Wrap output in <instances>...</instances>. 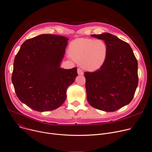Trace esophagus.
I'll list each match as a JSON object with an SVG mask.
<instances>
[{"instance_id": "esophagus-1", "label": "esophagus", "mask_w": 152, "mask_h": 152, "mask_svg": "<svg viewBox=\"0 0 152 152\" xmlns=\"http://www.w3.org/2000/svg\"><path fill=\"white\" fill-rule=\"evenodd\" d=\"M77 73H78L79 75H82L84 74V72H83V71L81 70V69L78 68L77 69Z\"/></svg>"}]
</instances>
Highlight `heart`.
<instances>
[{
  "label": "heart",
  "instance_id": "obj_1",
  "mask_svg": "<svg viewBox=\"0 0 152 152\" xmlns=\"http://www.w3.org/2000/svg\"><path fill=\"white\" fill-rule=\"evenodd\" d=\"M107 52V45L101 39H76L68 47L71 58L89 71H94L101 67L106 59Z\"/></svg>",
  "mask_w": 152,
  "mask_h": 152
}]
</instances>
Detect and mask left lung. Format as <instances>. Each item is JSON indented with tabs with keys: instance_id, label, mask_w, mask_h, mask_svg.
Masks as SVG:
<instances>
[{
	"instance_id": "left-lung-1",
	"label": "left lung",
	"mask_w": 152,
	"mask_h": 152,
	"mask_svg": "<svg viewBox=\"0 0 152 152\" xmlns=\"http://www.w3.org/2000/svg\"><path fill=\"white\" fill-rule=\"evenodd\" d=\"M91 36L104 40L108 48L104 64L85 72L89 104L105 112H115L129 104L138 84L137 61L129 44L108 33Z\"/></svg>"
}]
</instances>
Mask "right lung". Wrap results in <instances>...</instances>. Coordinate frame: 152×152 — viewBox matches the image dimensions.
I'll return each mask as SVG.
<instances>
[{"mask_svg":"<svg viewBox=\"0 0 152 152\" xmlns=\"http://www.w3.org/2000/svg\"><path fill=\"white\" fill-rule=\"evenodd\" d=\"M68 39L44 34L27 39L15 58L12 82L18 98L31 109L46 112L59 107L77 68L60 67Z\"/></svg>","mask_w":152,"mask_h":152,"instance_id":"add662e5","label":"right lung"}]
</instances>
